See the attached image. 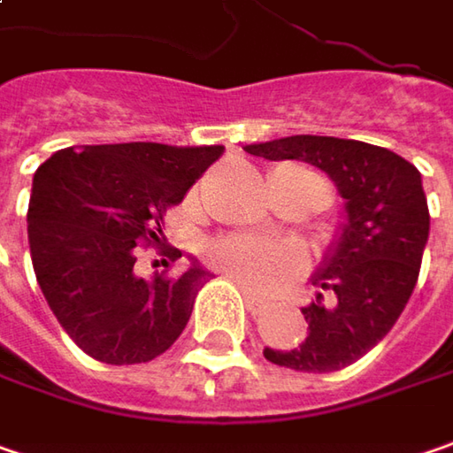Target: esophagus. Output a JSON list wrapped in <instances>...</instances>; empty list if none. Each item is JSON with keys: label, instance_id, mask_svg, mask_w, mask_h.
<instances>
[{"label": "esophagus", "instance_id": "esophagus-1", "mask_svg": "<svg viewBox=\"0 0 453 453\" xmlns=\"http://www.w3.org/2000/svg\"><path fill=\"white\" fill-rule=\"evenodd\" d=\"M237 285L242 288V293H244V303H247V311H250V313H262L267 303H265L262 298H257V296L252 293V288H247V285L242 283V280H237Z\"/></svg>", "mask_w": 453, "mask_h": 453}]
</instances>
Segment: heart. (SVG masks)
<instances>
[{
  "label": "heart",
  "mask_w": 453,
  "mask_h": 453,
  "mask_svg": "<svg viewBox=\"0 0 453 453\" xmlns=\"http://www.w3.org/2000/svg\"><path fill=\"white\" fill-rule=\"evenodd\" d=\"M211 252L221 270L257 293H273L301 273V255L293 247L250 234L219 239Z\"/></svg>",
  "instance_id": "heart-1"
}]
</instances>
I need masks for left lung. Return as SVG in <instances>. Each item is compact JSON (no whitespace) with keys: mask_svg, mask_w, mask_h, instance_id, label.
Masks as SVG:
<instances>
[{"mask_svg":"<svg viewBox=\"0 0 453 453\" xmlns=\"http://www.w3.org/2000/svg\"><path fill=\"white\" fill-rule=\"evenodd\" d=\"M265 160H301L324 170L344 198V221L311 283L326 290L301 308L308 336L265 359L296 372H336L377 347L418 283L428 242V203L416 165L359 140L293 134L247 145Z\"/></svg>","mask_w":453,"mask_h":453,"instance_id":"1","label":"left lung"}]
</instances>
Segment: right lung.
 <instances>
[{"label":"right lung","mask_w":453,"mask_h":453,"mask_svg":"<svg viewBox=\"0 0 453 453\" xmlns=\"http://www.w3.org/2000/svg\"><path fill=\"white\" fill-rule=\"evenodd\" d=\"M221 152V145H83L58 150L37 168L27 209L35 278L58 324L88 357L140 365L183 334L211 273L191 257L178 278H140L137 247L168 252L163 216Z\"/></svg>","instance_id":"1"}]
</instances>
